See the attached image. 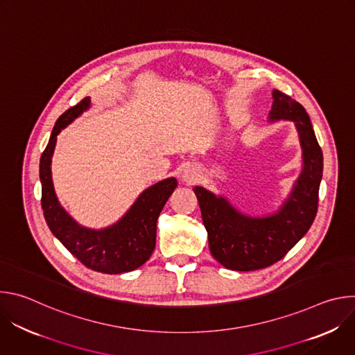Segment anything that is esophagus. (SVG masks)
Wrapping results in <instances>:
<instances>
[{
  "label": "esophagus",
  "instance_id": "1",
  "mask_svg": "<svg viewBox=\"0 0 355 355\" xmlns=\"http://www.w3.org/2000/svg\"><path fill=\"white\" fill-rule=\"evenodd\" d=\"M200 180V174H199V170L195 168L193 166H189L184 170L182 173V181L187 184V185H192L195 182H198Z\"/></svg>",
  "mask_w": 355,
  "mask_h": 355
}]
</instances>
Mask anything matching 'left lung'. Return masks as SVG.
I'll list each match as a JSON object with an SVG mask.
<instances>
[{"mask_svg": "<svg viewBox=\"0 0 355 355\" xmlns=\"http://www.w3.org/2000/svg\"><path fill=\"white\" fill-rule=\"evenodd\" d=\"M270 122L292 121L302 147V171L282 207L252 218L204 187H195L212 256L227 270L254 271L272 266L311 229L318 214L323 153L308 112L289 95L274 89Z\"/></svg>", "mask_w": 355, "mask_h": 355, "instance_id": "8db88e82", "label": "left lung"}]
</instances>
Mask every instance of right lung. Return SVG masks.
I'll return each mask as SVG.
<instances>
[{
    "label": "right lung",
    "mask_w": 355,
    "mask_h": 355,
    "mask_svg": "<svg viewBox=\"0 0 355 355\" xmlns=\"http://www.w3.org/2000/svg\"><path fill=\"white\" fill-rule=\"evenodd\" d=\"M89 104V96H87L67 110L58 119L50 135L39 164L42 209L49 229L87 268L104 274L129 272L143 266L153 252L157 219L177 187V180L171 177L144 189L130 209L110 227L95 230L78 225L59 204L50 164L58 135L87 111Z\"/></svg>",
    "instance_id": "right-lung-1"
}]
</instances>
